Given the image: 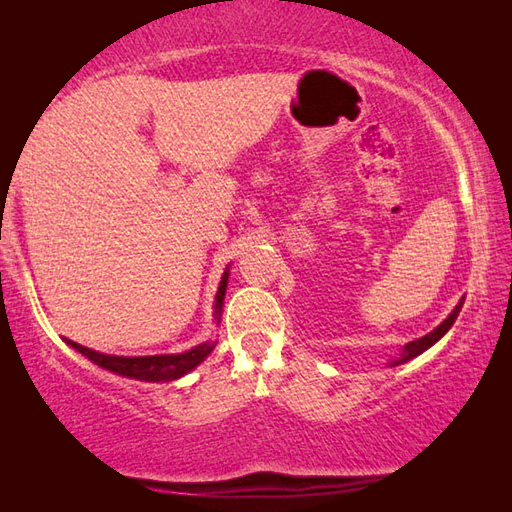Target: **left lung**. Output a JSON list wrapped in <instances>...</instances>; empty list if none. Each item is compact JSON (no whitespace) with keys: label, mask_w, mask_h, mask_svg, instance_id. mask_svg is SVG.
<instances>
[{"label":"left lung","mask_w":512,"mask_h":512,"mask_svg":"<svg viewBox=\"0 0 512 512\" xmlns=\"http://www.w3.org/2000/svg\"><path fill=\"white\" fill-rule=\"evenodd\" d=\"M462 303H464V299L458 303V306H455V310L449 314L447 319H444L436 330L433 332H429V334H424V336H420V339H416V341H411V343H407L405 345V350H402V354H400V358H396L394 363L391 365H400V363H407V361H411V358H416L418 354H422L424 350H429V347L436 343V341H440L444 334L449 332V328L451 325L455 323V319H458V314H460V310H462Z\"/></svg>","instance_id":"8db88e82"}]
</instances>
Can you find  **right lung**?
Wrapping results in <instances>:
<instances>
[{"label":"right lung","mask_w":512,"mask_h":512,"mask_svg":"<svg viewBox=\"0 0 512 512\" xmlns=\"http://www.w3.org/2000/svg\"><path fill=\"white\" fill-rule=\"evenodd\" d=\"M226 281L228 273H224L220 281V290H217L215 297V312L217 319H220L222 312V301H224V292H226ZM72 345L76 352H81L85 358H90L92 363H96L103 369H110L114 374L129 376L136 380H151V383H160V380H176L191 372L193 367H198L206 356L213 352V343H202L193 350L184 352V354H162V356H110V354H99L94 350H88L74 341H65Z\"/></svg>","instance_id":"1"}]
</instances>
